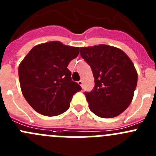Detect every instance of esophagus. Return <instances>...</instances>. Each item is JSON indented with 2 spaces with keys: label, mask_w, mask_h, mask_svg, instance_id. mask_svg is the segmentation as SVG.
I'll return each instance as SVG.
<instances>
[{
  "label": "esophagus",
  "mask_w": 156,
  "mask_h": 156,
  "mask_svg": "<svg viewBox=\"0 0 156 156\" xmlns=\"http://www.w3.org/2000/svg\"><path fill=\"white\" fill-rule=\"evenodd\" d=\"M78 84H79V85H81V87H82L83 86V81L82 80H80V81H78Z\"/></svg>",
  "instance_id": "esophagus-1"
}]
</instances>
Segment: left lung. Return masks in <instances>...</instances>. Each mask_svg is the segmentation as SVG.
<instances>
[{"label":"left lung","instance_id":"8db88e82","mask_svg":"<svg viewBox=\"0 0 156 156\" xmlns=\"http://www.w3.org/2000/svg\"><path fill=\"white\" fill-rule=\"evenodd\" d=\"M80 54L94 77V88L84 93L90 111L103 119L123 112L137 84V72L130 58L120 49L106 44L81 48Z\"/></svg>","mask_w":156,"mask_h":156}]
</instances>
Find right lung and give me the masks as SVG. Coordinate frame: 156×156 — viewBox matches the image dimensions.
I'll return each instance as SVG.
<instances>
[{
  "instance_id": "add662e5",
  "label": "right lung",
  "mask_w": 156,
  "mask_h": 156,
  "mask_svg": "<svg viewBox=\"0 0 156 156\" xmlns=\"http://www.w3.org/2000/svg\"><path fill=\"white\" fill-rule=\"evenodd\" d=\"M79 54V48L50 41L34 47L19 66L22 93L36 112L56 116L69 109L75 93L81 90L72 81L67 66Z\"/></svg>"
}]
</instances>
